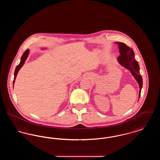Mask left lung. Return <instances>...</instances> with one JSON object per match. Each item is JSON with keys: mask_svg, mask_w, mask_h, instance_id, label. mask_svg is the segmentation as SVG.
<instances>
[{"mask_svg": "<svg viewBox=\"0 0 160 160\" xmlns=\"http://www.w3.org/2000/svg\"><path fill=\"white\" fill-rule=\"evenodd\" d=\"M116 44H118L120 53L119 56L118 58V61L122 66L129 70L139 85V99L140 97L141 90L143 86V79L142 76L140 74L139 65L138 62L135 59L134 53L132 48L125 45L124 43L117 42H116Z\"/></svg>", "mask_w": 160, "mask_h": 160, "instance_id": "8db88e82", "label": "left lung"}]
</instances>
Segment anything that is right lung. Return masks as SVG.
I'll use <instances>...</instances> for the list:
<instances>
[{
  "label": "right lung",
  "mask_w": 160,
  "mask_h": 160,
  "mask_svg": "<svg viewBox=\"0 0 160 160\" xmlns=\"http://www.w3.org/2000/svg\"><path fill=\"white\" fill-rule=\"evenodd\" d=\"M29 50L28 49L23 54V55H22V56L21 58V61H20V63L15 68V72H14V81H13V88H14V83H15V78H16V77H17V75L18 74V72L19 71V70L20 69V68L23 67L25 61L26 60V59L28 58V56L29 55Z\"/></svg>",
  "instance_id": "add662e5"
}]
</instances>
